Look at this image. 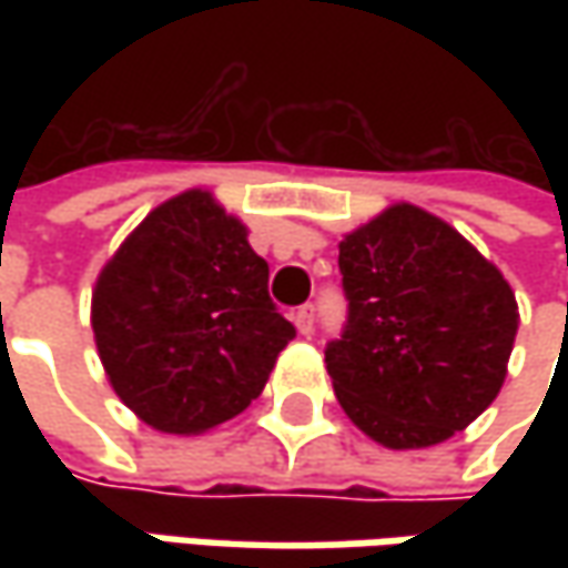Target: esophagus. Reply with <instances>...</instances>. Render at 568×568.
<instances>
[{
  "mask_svg": "<svg viewBox=\"0 0 568 568\" xmlns=\"http://www.w3.org/2000/svg\"><path fill=\"white\" fill-rule=\"evenodd\" d=\"M294 325L296 332L303 335V338H310L313 335V328H316V310L313 306H300V310H294Z\"/></svg>",
  "mask_w": 568,
  "mask_h": 568,
  "instance_id": "1",
  "label": "esophagus"
}]
</instances>
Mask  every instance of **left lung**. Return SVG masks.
I'll list each match as a JSON object with an SVG mask.
<instances>
[{
	"label": "left lung",
	"instance_id": "left-lung-1",
	"mask_svg": "<svg viewBox=\"0 0 568 568\" xmlns=\"http://www.w3.org/2000/svg\"><path fill=\"white\" fill-rule=\"evenodd\" d=\"M347 325L325 347L344 414L385 448H429L477 420L506 382L518 303L443 217L392 205L338 246Z\"/></svg>",
	"mask_w": 568,
	"mask_h": 568
}]
</instances>
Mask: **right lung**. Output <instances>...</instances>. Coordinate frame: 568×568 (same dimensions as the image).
I'll use <instances>...</instances> for the list:
<instances>
[{
    "instance_id": "1",
    "label": "right lung",
    "mask_w": 568,
    "mask_h": 568,
    "mask_svg": "<svg viewBox=\"0 0 568 568\" xmlns=\"http://www.w3.org/2000/svg\"><path fill=\"white\" fill-rule=\"evenodd\" d=\"M91 328L120 402L173 436L246 410L296 335L246 224L205 189L166 199L122 240L98 274Z\"/></svg>"
}]
</instances>
